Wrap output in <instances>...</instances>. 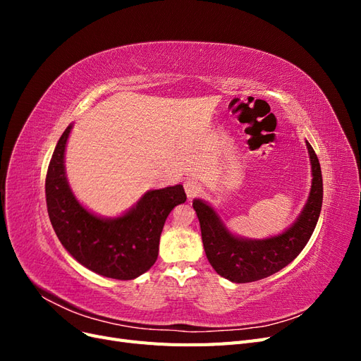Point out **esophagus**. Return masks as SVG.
Segmentation results:
<instances>
[{"instance_id":"34e87169","label":"esophagus","mask_w":361,"mask_h":361,"mask_svg":"<svg viewBox=\"0 0 361 361\" xmlns=\"http://www.w3.org/2000/svg\"><path fill=\"white\" fill-rule=\"evenodd\" d=\"M183 188H185V192H187V195H188V199H192V197H195V195H199L202 192V185L194 179L185 180Z\"/></svg>"}]
</instances>
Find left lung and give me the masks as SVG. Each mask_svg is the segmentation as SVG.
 Here are the masks:
<instances>
[{
	"label": "left lung",
	"mask_w": 361,
	"mask_h": 361,
	"mask_svg": "<svg viewBox=\"0 0 361 361\" xmlns=\"http://www.w3.org/2000/svg\"><path fill=\"white\" fill-rule=\"evenodd\" d=\"M305 146L312 166V188L301 214L285 232L264 239L235 235L209 203L202 199L192 200L200 221L204 253L216 274L233 283L265 279L289 265L309 243L319 220L324 187L319 159L309 141H305Z\"/></svg>",
	"instance_id": "1"
}]
</instances>
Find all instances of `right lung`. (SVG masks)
Returning a JSON list of instances; mask_svg holds the SVG:
<instances>
[{
  "label": "right lung",
  "instance_id": "1",
  "mask_svg": "<svg viewBox=\"0 0 361 361\" xmlns=\"http://www.w3.org/2000/svg\"><path fill=\"white\" fill-rule=\"evenodd\" d=\"M72 126L60 137L47 173L51 224L61 245L87 269L108 279H137L157 262L164 223L187 194L180 183L150 190L122 215H96L76 200L66 178L64 154Z\"/></svg>",
  "mask_w": 361,
  "mask_h": 361
}]
</instances>
